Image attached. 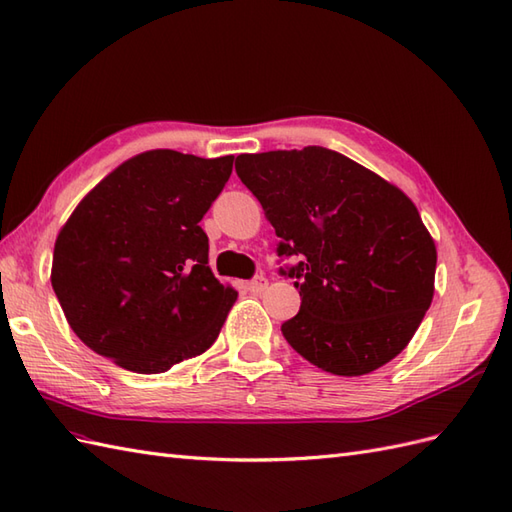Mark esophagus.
<instances>
[{
  "mask_svg": "<svg viewBox=\"0 0 512 512\" xmlns=\"http://www.w3.org/2000/svg\"><path fill=\"white\" fill-rule=\"evenodd\" d=\"M268 287V279H264V277H255V279H251L246 283V290L248 292H253V294H261Z\"/></svg>",
  "mask_w": 512,
  "mask_h": 512,
  "instance_id": "obj_1",
  "label": "esophagus"
}]
</instances>
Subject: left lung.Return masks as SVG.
Wrapping results in <instances>:
<instances>
[{
  "label": "left lung",
  "instance_id": "left-lung-1",
  "mask_svg": "<svg viewBox=\"0 0 512 512\" xmlns=\"http://www.w3.org/2000/svg\"><path fill=\"white\" fill-rule=\"evenodd\" d=\"M235 173L279 235L277 255L296 259L279 268L300 294L281 324L287 344L337 376L398 357L432 303L437 268L409 196L324 147L244 153Z\"/></svg>",
  "mask_w": 512,
  "mask_h": 512
}]
</instances>
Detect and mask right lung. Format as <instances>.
Here are the masks:
<instances>
[{
    "label": "right lung",
    "instance_id": "1",
    "mask_svg": "<svg viewBox=\"0 0 512 512\" xmlns=\"http://www.w3.org/2000/svg\"><path fill=\"white\" fill-rule=\"evenodd\" d=\"M233 155L155 149L99 181L58 233L51 287L71 329L97 355L160 374L216 342L238 292L207 266L201 218Z\"/></svg>",
    "mask_w": 512,
    "mask_h": 512
}]
</instances>
